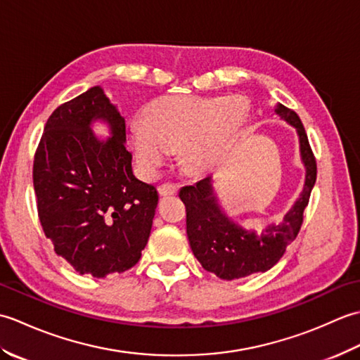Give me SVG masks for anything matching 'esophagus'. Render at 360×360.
Segmentation results:
<instances>
[{
    "label": "esophagus",
    "mask_w": 360,
    "mask_h": 360,
    "mask_svg": "<svg viewBox=\"0 0 360 360\" xmlns=\"http://www.w3.org/2000/svg\"><path fill=\"white\" fill-rule=\"evenodd\" d=\"M158 192L160 196H172V195H176V192H178V186L174 184H162L158 187Z\"/></svg>",
    "instance_id": "34e87169"
}]
</instances>
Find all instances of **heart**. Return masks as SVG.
<instances>
[{"mask_svg":"<svg viewBox=\"0 0 360 360\" xmlns=\"http://www.w3.org/2000/svg\"><path fill=\"white\" fill-rule=\"evenodd\" d=\"M244 112L246 103L236 96L162 97L148 105L145 122L129 120L128 139L143 173H158L176 148L187 170H202L218 158Z\"/></svg>","mask_w":360,"mask_h":360,"instance_id":"b5f03b06","label":"heart"}]
</instances>
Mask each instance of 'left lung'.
<instances>
[{"instance_id":"8db88e82","label":"left lung","mask_w":360,"mask_h":360,"mask_svg":"<svg viewBox=\"0 0 360 360\" xmlns=\"http://www.w3.org/2000/svg\"><path fill=\"white\" fill-rule=\"evenodd\" d=\"M275 114L295 128L304 165V186L280 223L267 224L262 232L246 231L221 207L213 190L212 176L179 190L181 201L187 210V236L193 255L205 271L223 280L243 278L257 272L269 271L295 240L303 223V210L308 205L316 184L317 165L308 136L297 114L275 105Z\"/></svg>"}]
</instances>
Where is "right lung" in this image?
I'll use <instances>...</instances> for the list:
<instances>
[{
	"label": "right lung",
	"instance_id": "obj_1",
	"mask_svg": "<svg viewBox=\"0 0 360 360\" xmlns=\"http://www.w3.org/2000/svg\"><path fill=\"white\" fill-rule=\"evenodd\" d=\"M94 123L109 137L96 136ZM125 143V117L93 86L51 114L34 159L44 235L75 271L97 278L139 262L158 205V190L136 178Z\"/></svg>",
	"mask_w": 360,
	"mask_h": 360
}]
</instances>
